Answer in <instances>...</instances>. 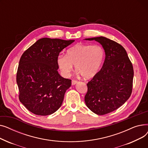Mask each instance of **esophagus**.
Wrapping results in <instances>:
<instances>
[{
  "instance_id": "esophagus-1",
  "label": "esophagus",
  "mask_w": 148,
  "mask_h": 148,
  "mask_svg": "<svg viewBox=\"0 0 148 148\" xmlns=\"http://www.w3.org/2000/svg\"><path fill=\"white\" fill-rule=\"evenodd\" d=\"M77 82H78V81L76 80H72V82H71V83H72V84H73V85H74V84H76Z\"/></svg>"
}]
</instances>
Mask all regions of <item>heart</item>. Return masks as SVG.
Instances as JSON below:
<instances>
[{"label":"heart","mask_w":148,"mask_h":148,"mask_svg":"<svg viewBox=\"0 0 148 148\" xmlns=\"http://www.w3.org/2000/svg\"><path fill=\"white\" fill-rule=\"evenodd\" d=\"M104 55V50L99 45L78 43L67 50L66 56L59 55L57 64L65 77L70 75L75 65V70L83 78L90 79L98 72Z\"/></svg>","instance_id":"1"}]
</instances>
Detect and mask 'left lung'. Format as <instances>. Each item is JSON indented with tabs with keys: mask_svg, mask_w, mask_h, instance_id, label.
Returning a JSON list of instances; mask_svg holds the SVG:
<instances>
[{
	"mask_svg": "<svg viewBox=\"0 0 148 148\" xmlns=\"http://www.w3.org/2000/svg\"><path fill=\"white\" fill-rule=\"evenodd\" d=\"M102 45L106 58L103 65L88 84L84 97L87 107L98 115L109 113L125 103L131 95L133 66L123 47L103 36L86 39Z\"/></svg>",
	"mask_w": 148,
	"mask_h": 148,
	"instance_id": "8db88e82",
	"label": "left lung"
}]
</instances>
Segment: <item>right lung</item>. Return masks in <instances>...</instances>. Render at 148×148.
I'll use <instances>...</instances> for the list:
<instances>
[{"label": "right lung", "mask_w": 148, "mask_h": 148, "mask_svg": "<svg viewBox=\"0 0 148 148\" xmlns=\"http://www.w3.org/2000/svg\"><path fill=\"white\" fill-rule=\"evenodd\" d=\"M74 41L43 38L23 53L16 80L20 101L30 112L47 116L60 107L71 80L59 75L57 59Z\"/></svg>", "instance_id": "add662e5"}]
</instances>
